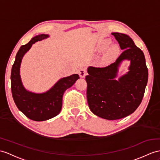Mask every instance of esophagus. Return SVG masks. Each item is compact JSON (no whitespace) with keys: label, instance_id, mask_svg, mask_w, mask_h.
<instances>
[{"label":"esophagus","instance_id":"34e87169","mask_svg":"<svg viewBox=\"0 0 160 160\" xmlns=\"http://www.w3.org/2000/svg\"><path fill=\"white\" fill-rule=\"evenodd\" d=\"M79 75L80 77H81V78L85 77V76L87 75L86 70H85V68H81L79 71Z\"/></svg>","mask_w":160,"mask_h":160}]
</instances>
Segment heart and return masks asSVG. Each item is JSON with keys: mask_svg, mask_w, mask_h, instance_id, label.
I'll return each instance as SVG.
<instances>
[{"mask_svg": "<svg viewBox=\"0 0 160 160\" xmlns=\"http://www.w3.org/2000/svg\"><path fill=\"white\" fill-rule=\"evenodd\" d=\"M110 45H111V41L109 40H104V41L101 42L100 45L98 47L99 52H104L105 51H107V49L110 46ZM119 53V47L117 45H112L107 50L106 55H105V58L107 60L112 59V58H114L118 56Z\"/></svg>", "mask_w": 160, "mask_h": 160, "instance_id": "obj_1", "label": "heart"}]
</instances>
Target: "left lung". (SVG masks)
Here are the masks:
<instances>
[{
    "label": "left lung",
    "mask_w": 160,
    "mask_h": 160,
    "mask_svg": "<svg viewBox=\"0 0 160 160\" xmlns=\"http://www.w3.org/2000/svg\"><path fill=\"white\" fill-rule=\"evenodd\" d=\"M111 34L118 41L122 53L107 67H88L85 80L91 111L101 118L115 120L132 114L141 103L148 81V69L142 50L128 35ZM124 60L131 62L129 71L116 80L118 67Z\"/></svg>",
    "instance_id": "8db88e82"
}]
</instances>
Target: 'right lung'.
<instances>
[{"label": "right lung", "instance_id": "add662e5", "mask_svg": "<svg viewBox=\"0 0 160 160\" xmlns=\"http://www.w3.org/2000/svg\"><path fill=\"white\" fill-rule=\"evenodd\" d=\"M49 37V34H38L28 43L22 45L16 54L11 69V92L14 102L18 109L27 118L37 122L52 119L59 114L62 109V97L64 92L79 79L77 74L61 78L49 90L43 93H34L24 88L20 76L22 58L34 43Z\"/></svg>", "mask_w": 160, "mask_h": 160}]
</instances>
